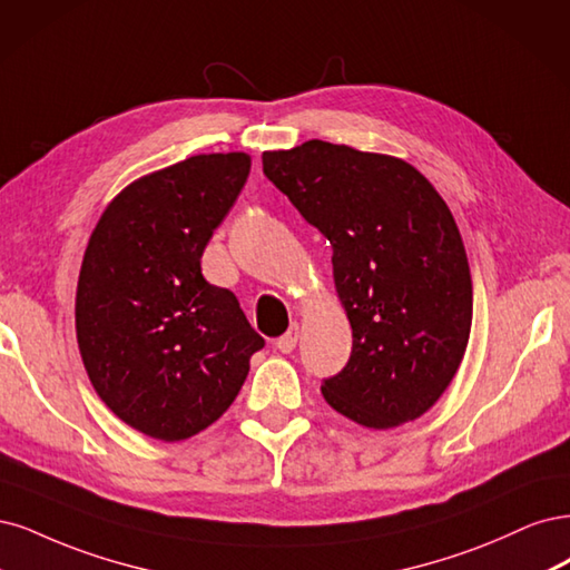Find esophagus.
I'll return each instance as SVG.
<instances>
[{
	"instance_id": "1",
	"label": "esophagus",
	"mask_w": 570,
	"mask_h": 570,
	"mask_svg": "<svg viewBox=\"0 0 570 570\" xmlns=\"http://www.w3.org/2000/svg\"><path fill=\"white\" fill-rule=\"evenodd\" d=\"M298 336H301V324L293 322V324L288 326V332L277 338V347H279L282 353H291L293 347H296V343H298Z\"/></svg>"
}]
</instances>
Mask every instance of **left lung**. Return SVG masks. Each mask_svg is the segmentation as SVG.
Returning a JSON list of instances; mask_svg holds the SVG:
<instances>
[{
  "label": "left lung",
  "instance_id": "8db88e82",
  "mask_svg": "<svg viewBox=\"0 0 570 570\" xmlns=\"http://www.w3.org/2000/svg\"><path fill=\"white\" fill-rule=\"evenodd\" d=\"M263 173L334 248L353 353L324 379V400L376 431L419 419L471 334V272L448 204L410 163L322 139L265 151Z\"/></svg>",
  "mask_w": 570,
  "mask_h": 570
}]
</instances>
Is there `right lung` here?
Masks as SVG:
<instances>
[{
	"label": "right lung",
	"mask_w": 570,
	"mask_h": 570,
	"mask_svg": "<svg viewBox=\"0 0 570 570\" xmlns=\"http://www.w3.org/2000/svg\"><path fill=\"white\" fill-rule=\"evenodd\" d=\"M250 156L200 154L144 175L89 236L76 332L97 395L135 431L175 443L227 412L265 345L229 288L200 274Z\"/></svg>",
	"instance_id": "right-lung-1"
}]
</instances>
